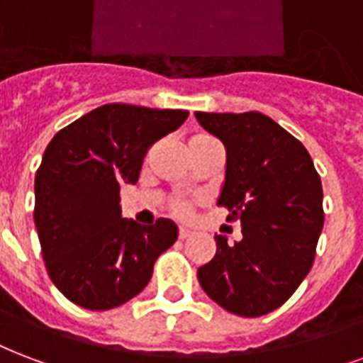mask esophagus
<instances>
[{
    "label": "esophagus",
    "instance_id": "esophagus-1",
    "mask_svg": "<svg viewBox=\"0 0 363 363\" xmlns=\"http://www.w3.org/2000/svg\"><path fill=\"white\" fill-rule=\"evenodd\" d=\"M178 237L179 239H187V237H191V230H187V228H179Z\"/></svg>",
    "mask_w": 363,
    "mask_h": 363
}]
</instances>
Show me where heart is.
Wrapping results in <instances>:
<instances>
[{"label": "heart", "mask_w": 363, "mask_h": 363, "mask_svg": "<svg viewBox=\"0 0 363 363\" xmlns=\"http://www.w3.org/2000/svg\"><path fill=\"white\" fill-rule=\"evenodd\" d=\"M211 140L212 138H208V135L199 133V135H193L191 140H189V147L201 145V143H206V141ZM170 208L178 218H189L193 214V211H195V201H189V199H176V201H172Z\"/></svg>", "instance_id": "heart-1"}]
</instances>
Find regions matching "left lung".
Masks as SVG:
<instances>
[{
  "label": "left lung",
  "mask_w": 363,
  "mask_h": 363,
  "mask_svg": "<svg viewBox=\"0 0 363 363\" xmlns=\"http://www.w3.org/2000/svg\"><path fill=\"white\" fill-rule=\"evenodd\" d=\"M225 147L218 204L241 222L243 239L216 235V255L199 283L223 310L243 318L269 314L306 277L323 230L320 174L306 147L262 113H195Z\"/></svg>",
  "instance_id": "1"
}]
</instances>
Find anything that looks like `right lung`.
<instances>
[{
  "mask_svg": "<svg viewBox=\"0 0 363 363\" xmlns=\"http://www.w3.org/2000/svg\"><path fill=\"white\" fill-rule=\"evenodd\" d=\"M182 108L108 103L55 133L36 172L34 222L55 287L86 310H111L147 287L152 266L178 239L159 218H122L120 185L135 184L149 147L178 130Z\"/></svg>",
  "mask_w": 363,
  "mask_h": 363,
  "instance_id": "right-lung-1",
  "label": "right lung"
}]
</instances>
